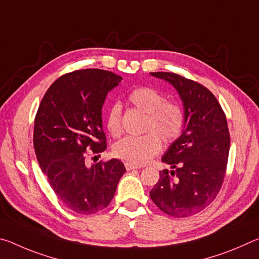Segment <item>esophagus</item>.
I'll list each match as a JSON object with an SVG mask.
<instances>
[{"mask_svg":"<svg viewBox=\"0 0 259 259\" xmlns=\"http://www.w3.org/2000/svg\"><path fill=\"white\" fill-rule=\"evenodd\" d=\"M125 169L126 170H134V169H139L138 165L131 164V163H125Z\"/></svg>","mask_w":259,"mask_h":259,"instance_id":"obj_1","label":"esophagus"}]
</instances>
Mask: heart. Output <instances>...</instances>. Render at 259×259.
Masks as SVG:
<instances>
[{
	"instance_id": "heart-1",
	"label": "heart",
	"mask_w": 259,
	"mask_h": 259,
	"mask_svg": "<svg viewBox=\"0 0 259 259\" xmlns=\"http://www.w3.org/2000/svg\"><path fill=\"white\" fill-rule=\"evenodd\" d=\"M130 103L147 114L144 136H128L113 147L114 155L135 165L145 164L162 148L161 138L170 144L181 136L185 124L183 109L177 104L166 102L159 91L150 87L136 88L129 94ZM106 128L114 137L122 133V106L119 103L109 107L106 115Z\"/></svg>"
}]
</instances>
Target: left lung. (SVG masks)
<instances>
[{
    "mask_svg": "<svg viewBox=\"0 0 259 259\" xmlns=\"http://www.w3.org/2000/svg\"><path fill=\"white\" fill-rule=\"evenodd\" d=\"M151 75L177 90L185 124L162 157L174 170L160 171L150 196L169 216L190 217L212 202L224 182L231 142L226 116L216 97L200 83L175 73Z\"/></svg>",
    "mask_w": 259,
    "mask_h": 259,
    "instance_id": "left-lung-1",
    "label": "left lung"
}]
</instances>
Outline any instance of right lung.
<instances>
[{
	"mask_svg": "<svg viewBox=\"0 0 259 259\" xmlns=\"http://www.w3.org/2000/svg\"><path fill=\"white\" fill-rule=\"evenodd\" d=\"M122 77L88 68L65 74L42 98L34 122V150L42 172L58 199L73 212L106 208L125 172L120 160L87 164V150H106L102 108ZM96 157V156H95Z\"/></svg>",
	"mask_w": 259,
	"mask_h": 259,
	"instance_id": "right-lung-1",
	"label": "right lung"
}]
</instances>
